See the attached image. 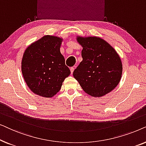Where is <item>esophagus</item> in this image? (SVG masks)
Returning a JSON list of instances; mask_svg holds the SVG:
<instances>
[{"label":"esophagus","mask_w":146,"mask_h":146,"mask_svg":"<svg viewBox=\"0 0 146 146\" xmlns=\"http://www.w3.org/2000/svg\"><path fill=\"white\" fill-rule=\"evenodd\" d=\"M74 70V67H71V68H70V72H71L72 74H73Z\"/></svg>","instance_id":"esophagus-1"}]
</instances>
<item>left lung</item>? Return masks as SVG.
<instances>
[{"instance_id":"1","label":"left lung","mask_w":146,"mask_h":146,"mask_svg":"<svg viewBox=\"0 0 146 146\" xmlns=\"http://www.w3.org/2000/svg\"><path fill=\"white\" fill-rule=\"evenodd\" d=\"M76 40L82 46V61L73 76L83 90L93 97H102L112 91L122 74V63L115 49L98 36L82 37Z\"/></svg>"}]
</instances>
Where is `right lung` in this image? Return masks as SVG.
Masks as SVG:
<instances>
[{
	"instance_id": "obj_1",
	"label": "right lung",
	"mask_w": 146,
	"mask_h": 146,
	"mask_svg": "<svg viewBox=\"0 0 146 146\" xmlns=\"http://www.w3.org/2000/svg\"><path fill=\"white\" fill-rule=\"evenodd\" d=\"M63 39L44 36L29 46L23 54L21 70L25 82L36 94L52 98L58 92L66 78L70 74L60 53Z\"/></svg>"
}]
</instances>
